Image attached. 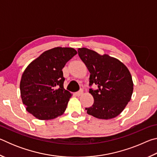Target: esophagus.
Masks as SVG:
<instances>
[{
  "mask_svg": "<svg viewBox=\"0 0 157 157\" xmlns=\"http://www.w3.org/2000/svg\"><path fill=\"white\" fill-rule=\"evenodd\" d=\"M82 94H83V90L81 89V90H79V91L76 92V93H75V95H77V96H80V95H81Z\"/></svg>",
  "mask_w": 157,
  "mask_h": 157,
  "instance_id": "1",
  "label": "esophagus"
}]
</instances>
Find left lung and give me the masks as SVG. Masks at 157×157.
I'll use <instances>...</instances> for the list:
<instances>
[{"mask_svg":"<svg viewBox=\"0 0 157 157\" xmlns=\"http://www.w3.org/2000/svg\"><path fill=\"white\" fill-rule=\"evenodd\" d=\"M78 55L91 73L89 86H98L96 90L89 89L94 102L85 109L87 113L99 119L115 118L132 98L134 84L128 68L116 58L86 48H78Z\"/></svg>","mask_w":157,"mask_h":157,"instance_id":"8db88e82","label":"left lung"}]
</instances>
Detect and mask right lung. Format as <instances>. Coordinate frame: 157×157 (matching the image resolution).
<instances>
[{"instance_id":"add662e5","label":"right lung","mask_w":157,"mask_h":157,"mask_svg":"<svg viewBox=\"0 0 157 157\" xmlns=\"http://www.w3.org/2000/svg\"><path fill=\"white\" fill-rule=\"evenodd\" d=\"M72 48L57 47L33 61L20 82L21 97L26 110L39 120L62 115L72 94L63 88L62 68L77 54Z\"/></svg>"}]
</instances>
